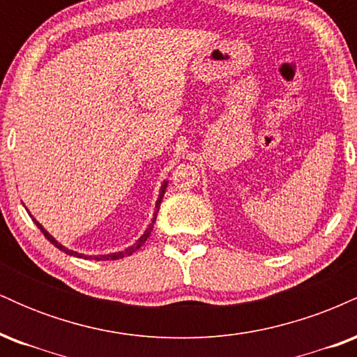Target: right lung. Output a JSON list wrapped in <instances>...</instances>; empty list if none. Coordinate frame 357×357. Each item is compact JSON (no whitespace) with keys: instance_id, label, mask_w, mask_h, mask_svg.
<instances>
[{"instance_id":"add662e5","label":"right lung","mask_w":357,"mask_h":357,"mask_svg":"<svg viewBox=\"0 0 357 357\" xmlns=\"http://www.w3.org/2000/svg\"><path fill=\"white\" fill-rule=\"evenodd\" d=\"M166 186H167V181H165L162 183V186H161V191H159V198H158V202H155V211H154V216H153V221H151V225L149 227H147V230L144 231V235L141 236V238H139L136 243L132 245V247H129V248H126L124 252H116V253H109V255H97V257H93L96 258V260H117V258H124V257H129V255H132L134 252H136V250H139L142 247V245L146 243V240L149 238V235H151V231H153V228H154V223H155V216H158V211H159V206H161V202H162V196H165V191H166ZM33 221L36 223V227L40 228V231L43 233L45 235V238H47L48 241H50L52 245H55L56 248L59 250H61V252H65L67 253V255H73V257H80V258H92V257H85V255H82V253H77V252H73V250H68V248H65L63 245H60L59 241H56L55 238H53V236L50 235V233H48L47 230H45V228L42 227V225L38 223V221H36L35 218H33Z\"/></svg>"}]
</instances>
